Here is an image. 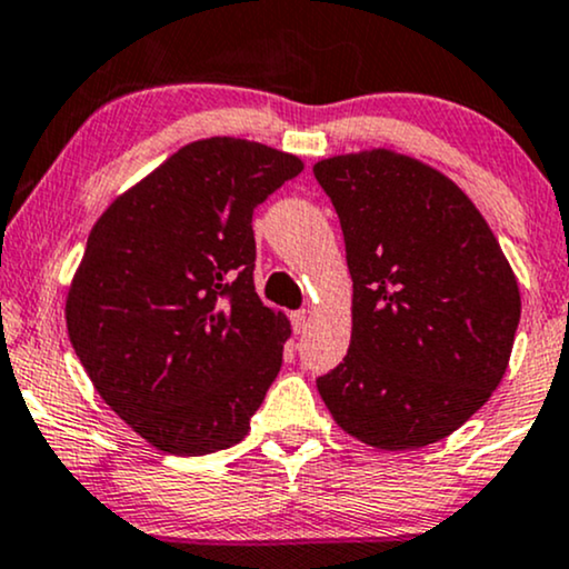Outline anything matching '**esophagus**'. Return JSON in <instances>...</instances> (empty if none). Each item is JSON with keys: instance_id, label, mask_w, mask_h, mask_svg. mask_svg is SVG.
Segmentation results:
<instances>
[{"instance_id": "1", "label": "esophagus", "mask_w": 569, "mask_h": 569, "mask_svg": "<svg viewBox=\"0 0 569 569\" xmlns=\"http://www.w3.org/2000/svg\"><path fill=\"white\" fill-rule=\"evenodd\" d=\"M291 323H293V331H297V335H305L307 326H310V310H297V312H293Z\"/></svg>"}]
</instances>
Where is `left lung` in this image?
Returning <instances> with one entry per match:
<instances>
[{"label":"left lung","instance_id":"1","mask_svg":"<svg viewBox=\"0 0 569 569\" xmlns=\"http://www.w3.org/2000/svg\"><path fill=\"white\" fill-rule=\"evenodd\" d=\"M337 208L352 278L350 350L318 393L352 439L420 449L498 388L519 283L479 208L428 162L363 149L312 166Z\"/></svg>","mask_w":569,"mask_h":569}]
</instances>
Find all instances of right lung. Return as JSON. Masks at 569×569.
<instances>
[{
    "label": "right lung",
    "instance_id": "1",
    "mask_svg": "<svg viewBox=\"0 0 569 569\" xmlns=\"http://www.w3.org/2000/svg\"><path fill=\"white\" fill-rule=\"evenodd\" d=\"M302 168L259 141H192L90 230L67 293L71 348L160 452L211 455L251 430L291 337L253 289L251 217Z\"/></svg>",
    "mask_w": 569,
    "mask_h": 569
}]
</instances>
